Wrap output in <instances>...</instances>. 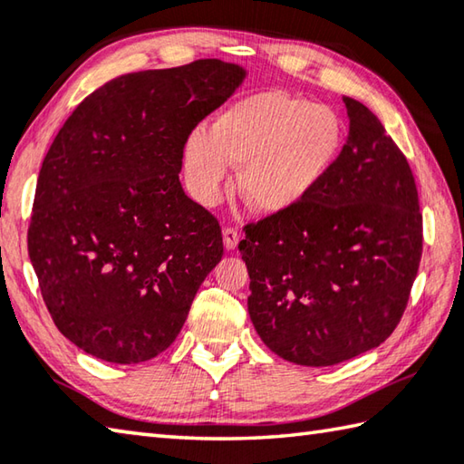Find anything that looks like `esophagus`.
<instances>
[{
	"instance_id": "obj_1",
	"label": "esophagus",
	"mask_w": 464,
	"mask_h": 464,
	"mask_svg": "<svg viewBox=\"0 0 464 464\" xmlns=\"http://www.w3.org/2000/svg\"><path fill=\"white\" fill-rule=\"evenodd\" d=\"M239 237H241V233L235 229V227H225V229H223V245H225V249L227 251H233L235 247H237Z\"/></svg>"
}]
</instances>
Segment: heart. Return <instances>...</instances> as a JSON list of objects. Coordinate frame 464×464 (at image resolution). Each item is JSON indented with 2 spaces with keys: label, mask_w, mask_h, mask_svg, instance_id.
<instances>
[{
  "label": "heart",
  "mask_w": 464,
  "mask_h": 464,
  "mask_svg": "<svg viewBox=\"0 0 464 464\" xmlns=\"http://www.w3.org/2000/svg\"><path fill=\"white\" fill-rule=\"evenodd\" d=\"M342 144L343 126L332 108L284 90H261L223 111L208 134L190 132L183 160L188 187L203 205L221 201L231 165H241L243 198L259 213L279 215L322 185Z\"/></svg>",
  "instance_id": "b5f03b06"
}]
</instances>
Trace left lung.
<instances>
[{"instance_id": "left-lung-1", "label": "left lung", "mask_w": 464, "mask_h": 464, "mask_svg": "<svg viewBox=\"0 0 464 464\" xmlns=\"http://www.w3.org/2000/svg\"><path fill=\"white\" fill-rule=\"evenodd\" d=\"M350 130L302 205L245 225L247 310L263 343L299 366H334L401 322L422 256L414 175L378 116L343 96Z\"/></svg>"}]
</instances>
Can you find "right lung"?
Here are the masks:
<instances>
[{
    "label": "right lung",
    "instance_id": "obj_1",
    "mask_svg": "<svg viewBox=\"0 0 464 464\" xmlns=\"http://www.w3.org/2000/svg\"><path fill=\"white\" fill-rule=\"evenodd\" d=\"M243 78L215 58L118 76L53 139L27 251L53 324L90 356L139 364L165 352L221 261L219 221L179 172L188 134Z\"/></svg>",
    "mask_w": 464,
    "mask_h": 464
}]
</instances>
